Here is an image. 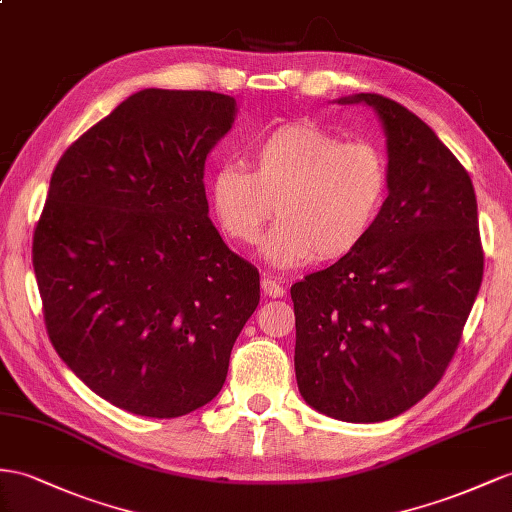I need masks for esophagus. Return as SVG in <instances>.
<instances>
[{
  "instance_id": "34e87169",
  "label": "esophagus",
  "mask_w": 512,
  "mask_h": 512,
  "mask_svg": "<svg viewBox=\"0 0 512 512\" xmlns=\"http://www.w3.org/2000/svg\"><path fill=\"white\" fill-rule=\"evenodd\" d=\"M261 292H264V294L270 296V298H281V296L285 294L283 287H281L277 281H272L270 277L261 279Z\"/></svg>"
}]
</instances>
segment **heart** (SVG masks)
Wrapping results in <instances>:
<instances>
[{
	"label": "heart",
	"mask_w": 512,
	"mask_h": 512,
	"mask_svg": "<svg viewBox=\"0 0 512 512\" xmlns=\"http://www.w3.org/2000/svg\"><path fill=\"white\" fill-rule=\"evenodd\" d=\"M246 160L251 170H216L209 201L220 229L240 244H255L277 212L281 222L261 246L274 268L357 251L387 203V157L368 140L344 142L318 125L292 123L255 140Z\"/></svg>",
	"instance_id": "heart-1"
}]
</instances>
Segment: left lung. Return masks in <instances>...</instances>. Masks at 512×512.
Listing matches in <instances>:
<instances>
[{
	"label": "left lung",
	"instance_id": "1",
	"mask_svg": "<svg viewBox=\"0 0 512 512\" xmlns=\"http://www.w3.org/2000/svg\"><path fill=\"white\" fill-rule=\"evenodd\" d=\"M387 136L389 194L370 238L292 285L300 396L342 419L385 422L435 389L482 283L476 192L463 164L398 101L359 93Z\"/></svg>",
	"mask_w": 512,
	"mask_h": 512
}]
</instances>
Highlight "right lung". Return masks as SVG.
Masks as SVG:
<instances>
[{
    "mask_svg": "<svg viewBox=\"0 0 512 512\" xmlns=\"http://www.w3.org/2000/svg\"><path fill=\"white\" fill-rule=\"evenodd\" d=\"M235 119L212 90L144 88L64 151L32 264L60 359L97 396L179 417L218 396L259 272L209 220L205 160Z\"/></svg>",
    "mask_w": 512,
    "mask_h": 512,
    "instance_id": "1",
    "label": "right lung"
}]
</instances>
